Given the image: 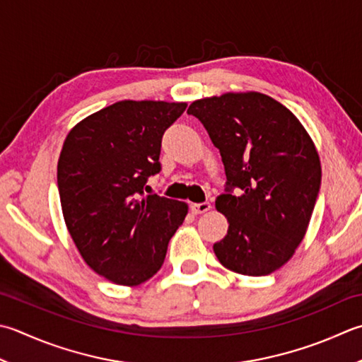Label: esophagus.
<instances>
[{
    "instance_id": "34e87169",
    "label": "esophagus",
    "mask_w": 362,
    "mask_h": 362,
    "mask_svg": "<svg viewBox=\"0 0 362 362\" xmlns=\"http://www.w3.org/2000/svg\"><path fill=\"white\" fill-rule=\"evenodd\" d=\"M211 209V204L210 202H199V204H191V210H193V214L196 215H201L205 214V211H209Z\"/></svg>"
}]
</instances>
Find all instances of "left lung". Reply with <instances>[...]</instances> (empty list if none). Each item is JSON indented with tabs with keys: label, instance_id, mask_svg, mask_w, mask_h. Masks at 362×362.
<instances>
[{
	"label": "left lung",
	"instance_id": "8db88e82",
	"mask_svg": "<svg viewBox=\"0 0 362 362\" xmlns=\"http://www.w3.org/2000/svg\"><path fill=\"white\" fill-rule=\"evenodd\" d=\"M188 115L219 148L228 179L215 202L229 223L214 245L218 260L246 276L276 272L304 238L320 191L313 139L292 111L260 92L201 98Z\"/></svg>",
	"mask_w": 362,
	"mask_h": 362
}]
</instances>
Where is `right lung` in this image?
<instances>
[{
    "label": "right lung",
    "instance_id": "add662e5",
    "mask_svg": "<svg viewBox=\"0 0 362 362\" xmlns=\"http://www.w3.org/2000/svg\"><path fill=\"white\" fill-rule=\"evenodd\" d=\"M187 103L122 100L76 124L64 141L58 189L70 237L97 274L139 286L157 273L188 205L144 196L160 173L161 138Z\"/></svg>",
    "mask_w": 362,
    "mask_h": 362
}]
</instances>
